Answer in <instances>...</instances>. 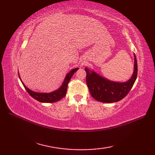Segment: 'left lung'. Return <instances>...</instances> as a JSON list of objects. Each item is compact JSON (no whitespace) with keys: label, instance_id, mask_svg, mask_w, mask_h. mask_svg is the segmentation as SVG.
Returning a JSON list of instances; mask_svg holds the SVG:
<instances>
[{"label":"left lung","instance_id":"left-lung-1","mask_svg":"<svg viewBox=\"0 0 155 155\" xmlns=\"http://www.w3.org/2000/svg\"><path fill=\"white\" fill-rule=\"evenodd\" d=\"M134 56V72L129 80L124 83L114 82L102 77L94 71L85 68L86 81L91 96L102 103H112L123 99L129 93L137 77V61Z\"/></svg>","mask_w":155,"mask_h":155}]
</instances>
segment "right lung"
Returning a JSON list of instances; mask_svg holds the SVG:
<instances>
[{"label": "right lung", "mask_w": 155, "mask_h": 155, "mask_svg": "<svg viewBox=\"0 0 155 155\" xmlns=\"http://www.w3.org/2000/svg\"><path fill=\"white\" fill-rule=\"evenodd\" d=\"M78 68H76L71 70L70 72H68V73L66 75V77L63 81V83H62L61 85V87L57 91L52 92V93H37V92L30 90L28 88H27L25 86L24 83H22V80L21 79V77H20L19 73H18V77L22 82L23 86H24V87L25 88V89L27 90L28 94H30L32 98L39 102H41V103H54V102L60 101L62 98H64L65 97L66 93H67V87H68V84L69 83V81H70L72 76L73 75V74L76 71H78Z\"/></svg>", "instance_id": "1"}]
</instances>
